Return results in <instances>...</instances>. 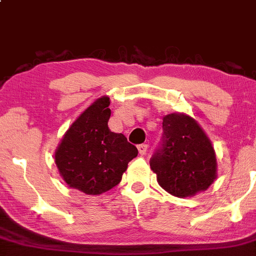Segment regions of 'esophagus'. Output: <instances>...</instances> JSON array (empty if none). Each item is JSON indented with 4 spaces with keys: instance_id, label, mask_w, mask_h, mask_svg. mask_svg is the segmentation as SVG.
Here are the masks:
<instances>
[{
    "instance_id": "34e87169",
    "label": "esophagus",
    "mask_w": 256,
    "mask_h": 256,
    "mask_svg": "<svg viewBox=\"0 0 256 256\" xmlns=\"http://www.w3.org/2000/svg\"><path fill=\"white\" fill-rule=\"evenodd\" d=\"M138 150H139V154H140V155H146V150H148V144H139Z\"/></svg>"
}]
</instances>
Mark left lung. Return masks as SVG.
Returning a JSON list of instances; mask_svg holds the SVG:
<instances>
[{
  "label": "left lung",
  "mask_w": 256,
  "mask_h": 256,
  "mask_svg": "<svg viewBox=\"0 0 256 256\" xmlns=\"http://www.w3.org/2000/svg\"><path fill=\"white\" fill-rule=\"evenodd\" d=\"M159 185L176 197L204 191L217 174L216 152L194 118L171 113L162 120L160 146L150 159Z\"/></svg>",
  "instance_id": "8db88e82"
}]
</instances>
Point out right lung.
I'll return each mask as SVG.
<instances>
[{
  "label": "right lung",
  "mask_w": 256,
  "mask_h": 256,
  "mask_svg": "<svg viewBox=\"0 0 256 256\" xmlns=\"http://www.w3.org/2000/svg\"><path fill=\"white\" fill-rule=\"evenodd\" d=\"M110 98L101 97L68 129L55 152L65 182L86 194H101L120 182L138 149L108 128Z\"/></svg>",
  "instance_id": "1"
}]
</instances>
